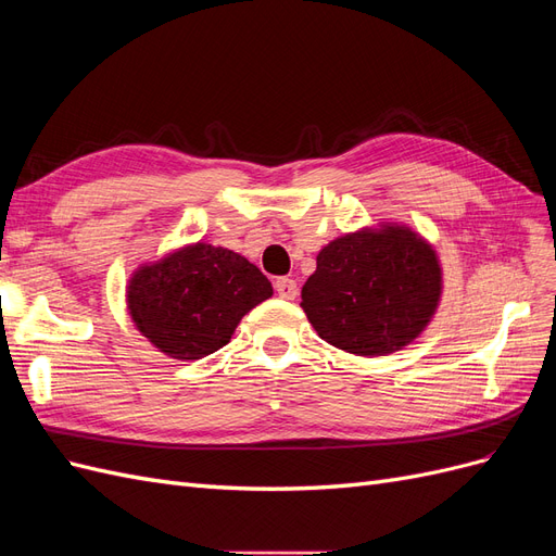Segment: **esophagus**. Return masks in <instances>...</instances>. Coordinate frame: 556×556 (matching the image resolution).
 Segmentation results:
<instances>
[{"mask_svg":"<svg viewBox=\"0 0 556 556\" xmlns=\"http://www.w3.org/2000/svg\"><path fill=\"white\" fill-rule=\"evenodd\" d=\"M274 288H276V292H278V296H280V299H294V296L299 294L296 280H292V278H288V276L278 278V280L274 282Z\"/></svg>","mask_w":556,"mask_h":556,"instance_id":"1","label":"esophagus"}]
</instances>
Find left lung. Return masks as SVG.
Returning a JSON list of instances; mask_svg holds the SVG:
<instances>
[{"label":"left lung","mask_w":556,"mask_h":556,"mask_svg":"<svg viewBox=\"0 0 556 556\" xmlns=\"http://www.w3.org/2000/svg\"><path fill=\"white\" fill-rule=\"evenodd\" d=\"M441 266L408 227L384 225L331 241L301 290V308L323 339L380 357L417 339L439 306Z\"/></svg>","instance_id":"left-lung-1"}]
</instances>
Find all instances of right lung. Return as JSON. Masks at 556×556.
Listing matches in <instances>:
<instances>
[{"instance_id":"add662e5","label":"right lung","mask_w":556,"mask_h":556,"mask_svg":"<svg viewBox=\"0 0 556 556\" xmlns=\"http://www.w3.org/2000/svg\"><path fill=\"white\" fill-rule=\"evenodd\" d=\"M274 294L255 264L227 248L194 243L129 280L134 325L174 359H201L229 343L241 317Z\"/></svg>"}]
</instances>
